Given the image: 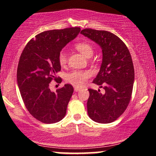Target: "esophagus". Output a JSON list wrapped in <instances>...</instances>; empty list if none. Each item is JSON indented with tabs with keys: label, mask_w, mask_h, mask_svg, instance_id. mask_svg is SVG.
<instances>
[{
	"label": "esophagus",
	"mask_w": 156,
	"mask_h": 156,
	"mask_svg": "<svg viewBox=\"0 0 156 156\" xmlns=\"http://www.w3.org/2000/svg\"><path fill=\"white\" fill-rule=\"evenodd\" d=\"M80 89V87H74V90L76 91V92H78Z\"/></svg>",
	"instance_id": "obj_1"
}]
</instances>
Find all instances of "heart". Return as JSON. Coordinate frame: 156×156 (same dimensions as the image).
I'll return each mask as SVG.
<instances>
[{
	"label": "heart",
	"mask_w": 156,
	"mask_h": 156,
	"mask_svg": "<svg viewBox=\"0 0 156 156\" xmlns=\"http://www.w3.org/2000/svg\"><path fill=\"white\" fill-rule=\"evenodd\" d=\"M76 48L81 54H83L87 58L93 54V48L91 44L87 42H80V43L76 44ZM58 62L62 66L64 65L67 62V55L64 51H62L59 53ZM90 76L91 73L88 70H74L67 74L66 80L68 83L76 86V87H81L85 83V82L87 81Z\"/></svg>",
	"instance_id": "1"
}]
</instances>
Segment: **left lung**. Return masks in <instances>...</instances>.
Returning a JSON list of instances; mask_svg holds the SVG:
<instances>
[{
    "label": "left lung",
    "mask_w": 156,
    "mask_h": 156,
    "mask_svg": "<svg viewBox=\"0 0 156 156\" xmlns=\"http://www.w3.org/2000/svg\"><path fill=\"white\" fill-rule=\"evenodd\" d=\"M80 34L99 44L103 53L101 69L92 82L105 92L89 89L88 115L96 122H112L124 113L131 98L134 82L131 55L124 42L111 32L86 28Z\"/></svg>",
    "instance_id": "1"
}]
</instances>
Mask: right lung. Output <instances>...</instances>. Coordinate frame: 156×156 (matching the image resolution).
Returning <instances> with one entry per match:
<instances>
[{
  "mask_svg": "<svg viewBox=\"0 0 156 156\" xmlns=\"http://www.w3.org/2000/svg\"><path fill=\"white\" fill-rule=\"evenodd\" d=\"M80 31L75 27L42 32L28 42L20 55L17 72L20 92L30 114L42 122L55 123L65 116L73 86L64 84L55 92L49 86L61 70L60 52Z\"/></svg>",
  "mask_w": 156,
  "mask_h": 156,
  "instance_id": "add662e5",
  "label": "right lung"
}]
</instances>
